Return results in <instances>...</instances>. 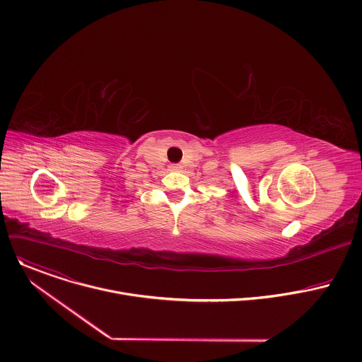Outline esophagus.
<instances>
[{"instance_id": "esophagus-1", "label": "esophagus", "mask_w": 362, "mask_h": 362, "mask_svg": "<svg viewBox=\"0 0 362 362\" xmlns=\"http://www.w3.org/2000/svg\"><path fill=\"white\" fill-rule=\"evenodd\" d=\"M172 172H180L183 168L180 166V165H170V168H169Z\"/></svg>"}]
</instances>
